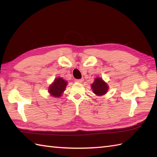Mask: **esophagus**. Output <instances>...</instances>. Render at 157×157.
I'll return each mask as SVG.
<instances>
[{"instance_id": "1", "label": "esophagus", "mask_w": 157, "mask_h": 157, "mask_svg": "<svg viewBox=\"0 0 157 157\" xmlns=\"http://www.w3.org/2000/svg\"><path fill=\"white\" fill-rule=\"evenodd\" d=\"M75 82L77 83H82L84 82V79H75Z\"/></svg>"}]
</instances>
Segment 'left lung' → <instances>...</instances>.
I'll list each match as a JSON object with an SVG mask.
<instances>
[{
    "mask_svg": "<svg viewBox=\"0 0 157 157\" xmlns=\"http://www.w3.org/2000/svg\"><path fill=\"white\" fill-rule=\"evenodd\" d=\"M91 88L96 96H101L106 94L109 86L101 78H96L94 82L91 84Z\"/></svg>",
    "mask_w": 157,
    "mask_h": 157,
    "instance_id": "8db88e82",
    "label": "left lung"
}]
</instances>
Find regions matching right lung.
Returning a JSON list of instances; mask_svg holds the SVG:
<instances>
[{"label": "right lung", "instance_id": "add662e5", "mask_svg": "<svg viewBox=\"0 0 157 157\" xmlns=\"http://www.w3.org/2000/svg\"><path fill=\"white\" fill-rule=\"evenodd\" d=\"M67 85V82L63 79V78H56L55 79L54 82L49 86L48 92L52 97L59 98L65 90Z\"/></svg>", "mask_w": 157, "mask_h": 157}]
</instances>
